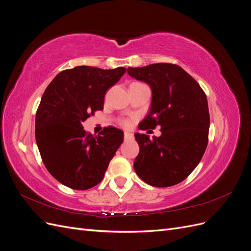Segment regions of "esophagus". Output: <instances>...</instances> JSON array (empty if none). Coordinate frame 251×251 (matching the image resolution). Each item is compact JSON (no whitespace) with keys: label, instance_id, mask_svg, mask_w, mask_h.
Instances as JSON below:
<instances>
[{"label":"esophagus","instance_id":"34e87169","mask_svg":"<svg viewBox=\"0 0 251 251\" xmlns=\"http://www.w3.org/2000/svg\"><path fill=\"white\" fill-rule=\"evenodd\" d=\"M134 139V135L132 133L125 132V140H133Z\"/></svg>","mask_w":251,"mask_h":251}]
</instances>
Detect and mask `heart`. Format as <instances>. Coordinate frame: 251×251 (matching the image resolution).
<instances>
[{
    "mask_svg": "<svg viewBox=\"0 0 251 251\" xmlns=\"http://www.w3.org/2000/svg\"><path fill=\"white\" fill-rule=\"evenodd\" d=\"M123 124H124V126H127L128 125H130V121H128V120H124V121H123Z\"/></svg>",
    "mask_w": 251,
    "mask_h": 251,
    "instance_id": "b5f03b06",
    "label": "heart"
}]
</instances>
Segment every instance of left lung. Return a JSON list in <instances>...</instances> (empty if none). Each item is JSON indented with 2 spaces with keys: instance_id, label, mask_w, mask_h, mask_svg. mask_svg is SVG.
I'll return each mask as SVG.
<instances>
[{
  "instance_id": "1",
  "label": "left lung",
  "mask_w": 251,
  "mask_h": 251,
  "mask_svg": "<svg viewBox=\"0 0 251 251\" xmlns=\"http://www.w3.org/2000/svg\"><path fill=\"white\" fill-rule=\"evenodd\" d=\"M127 73L149 83L153 94L150 112L139 130L161 127V136L153 139L146 134H135L140 151L134 170L151 186L176 185L196 169L206 150L210 121L206 95L178 65L128 68Z\"/></svg>"
}]
</instances>
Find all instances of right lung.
<instances>
[{
	"label": "right lung",
	"mask_w": 251,
	"mask_h": 251,
	"mask_svg": "<svg viewBox=\"0 0 251 251\" xmlns=\"http://www.w3.org/2000/svg\"><path fill=\"white\" fill-rule=\"evenodd\" d=\"M126 71L78 66L58 73L45 90L36 111L35 140L45 166L62 184L85 191L103 179L124 132L108 126L93 136L81 124L103 110L105 92Z\"/></svg>",
	"instance_id": "right-lung-1"
}]
</instances>
